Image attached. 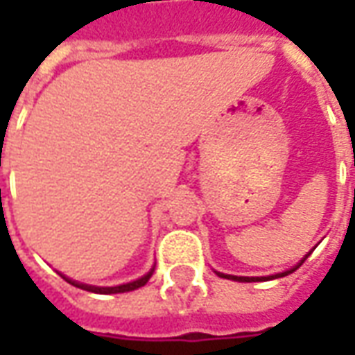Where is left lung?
Segmentation results:
<instances>
[{
    "label": "left lung",
    "instance_id": "obj_1",
    "mask_svg": "<svg viewBox=\"0 0 355 355\" xmlns=\"http://www.w3.org/2000/svg\"><path fill=\"white\" fill-rule=\"evenodd\" d=\"M310 254V253H308ZM308 254H306L304 259L302 261L298 262L297 266L295 268H291V270H287V272H283V274H275V275H268V277H243V275H230V274H220V272H216V274L220 275V277H226V279H234V282H245V283H251V282H268V279H275V277H283V275H287V274H293L295 270H297L302 262L308 259Z\"/></svg>",
    "mask_w": 355,
    "mask_h": 355
}]
</instances>
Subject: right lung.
Wrapping results in <instances>:
<instances>
[{
    "label": "right lung",
    "mask_w": 355,
    "mask_h": 355,
    "mask_svg": "<svg viewBox=\"0 0 355 355\" xmlns=\"http://www.w3.org/2000/svg\"><path fill=\"white\" fill-rule=\"evenodd\" d=\"M152 274H154V268H152L146 275H142L140 279H135V282L131 283H123V285H117V287H94V285H85V283L72 282V279H68V277H64L62 274L60 275H62L68 283H72L73 287L91 291V293H101V295H114V293H127V291H135V289H139V287H142V285H146L148 279L152 277Z\"/></svg>",
    "instance_id": "add662e5"
}]
</instances>
